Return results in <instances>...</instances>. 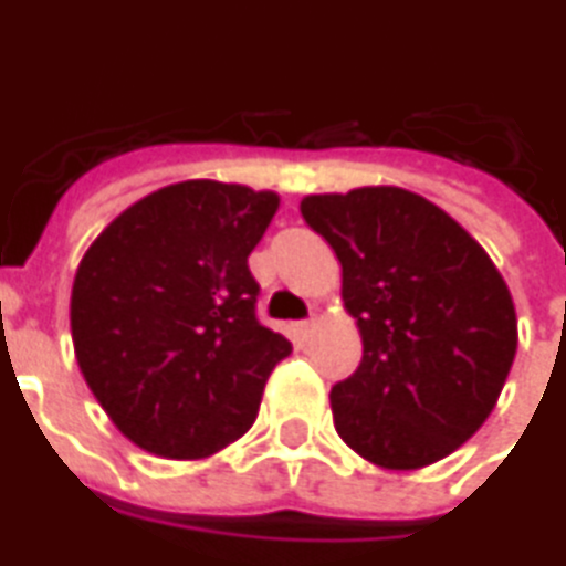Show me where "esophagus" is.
Returning a JSON list of instances; mask_svg holds the SVG:
<instances>
[{"label": "esophagus", "mask_w": 566, "mask_h": 566, "mask_svg": "<svg viewBox=\"0 0 566 566\" xmlns=\"http://www.w3.org/2000/svg\"><path fill=\"white\" fill-rule=\"evenodd\" d=\"M312 332H314V321L293 323V335H296V338H300V340L312 338Z\"/></svg>", "instance_id": "obj_1"}]
</instances>
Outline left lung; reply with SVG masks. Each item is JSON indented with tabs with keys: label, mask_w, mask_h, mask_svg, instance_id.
Returning a JSON list of instances; mask_svg holds the SVG:
<instances>
[{
	"label": "left lung",
	"mask_w": 566,
	"mask_h": 566,
	"mask_svg": "<svg viewBox=\"0 0 566 566\" xmlns=\"http://www.w3.org/2000/svg\"><path fill=\"white\" fill-rule=\"evenodd\" d=\"M335 249L361 361L332 388L335 430L368 463L424 469L478 433L516 356V308L484 245L433 201L359 187L300 201Z\"/></svg>",
	"instance_id": "1"
}]
</instances>
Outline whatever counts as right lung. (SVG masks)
Returning a JSON list of instances; mask_svg holds the SVG:
<instances>
[{"instance_id":"1","label":"right lung","mask_w":566,"mask_h":566,"mask_svg":"<svg viewBox=\"0 0 566 566\" xmlns=\"http://www.w3.org/2000/svg\"><path fill=\"white\" fill-rule=\"evenodd\" d=\"M270 189L184 180L129 205L82 254L73 353L112 424L150 454L201 460L254 424L291 340L254 317L249 254Z\"/></svg>"}]
</instances>
